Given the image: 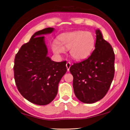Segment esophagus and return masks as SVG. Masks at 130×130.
Here are the masks:
<instances>
[{"label":"esophagus","instance_id":"34e87169","mask_svg":"<svg viewBox=\"0 0 130 130\" xmlns=\"http://www.w3.org/2000/svg\"><path fill=\"white\" fill-rule=\"evenodd\" d=\"M66 67H67V70H68V71H69L70 68V67H71V63H70L69 62H67V64H66Z\"/></svg>","mask_w":130,"mask_h":130}]
</instances>
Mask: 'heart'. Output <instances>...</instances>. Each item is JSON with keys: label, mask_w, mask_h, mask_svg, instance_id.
Returning <instances> with one entry per match:
<instances>
[{"label": "heart", "mask_w": 130, "mask_h": 130, "mask_svg": "<svg viewBox=\"0 0 130 130\" xmlns=\"http://www.w3.org/2000/svg\"><path fill=\"white\" fill-rule=\"evenodd\" d=\"M58 44H52V49L55 54L64 53L70 49L69 53L73 60L82 61L87 58L94 49L95 38L90 31H74L60 34L58 37Z\"/></svg>", "instance_id": "1"}]
</instances>
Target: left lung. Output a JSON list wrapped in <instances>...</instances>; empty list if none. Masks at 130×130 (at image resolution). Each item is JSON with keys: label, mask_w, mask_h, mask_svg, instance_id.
Masks as SVG:
<instances>
[{"label": "left lung", "mask_w": 130, "mask_h": 130, "mask_svg": "<svg viewBox=\"0 0 130 130\" xmlns=\"http://www.w3.org/2000/svg\"><path fill=\"white\" fill-rule=\"evenodd\" d=\"M95 49L88 58L74 63L70 68L73 76V87L77 98L84 103L92 104L105 96L115 73V54L111 45L96 30Z\"/></svg>", "instance_id": "8db88e82"}]
</instances>
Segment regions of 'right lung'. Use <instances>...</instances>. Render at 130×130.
<instances>
[{"instance_id": "obj_1", "label": "right lung", "mask_w": 130, "mask_h": 130, "mask_svg": "<svg viewBox=\"0 0 130 130\" xmlns=\"http://www.w3.org/2000/svg\"><path fill=\"white\" fill-rule=\"evenodd\" d=\"M48 27L35 32L16 54L14 78L18 89L26 100L45 105L54 99L61 78L67 72L66 61L58 62L47 56L46 34L54 31Z\"/></svg>"}]
</instances>
